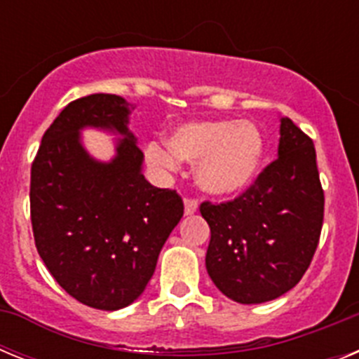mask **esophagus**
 I'll return each mask as SVG.
<instances>
[{
    "label": "esophagus",
    "instance_id": "obj_1",
    "mask_svg": "<svg viewBox=\"0 0 359 359\" xmlns=\"http://www.w3.org/2000/svg\"><path fill=\"white\" fill-rule=\"evenodd\" d=\"M196 210H198V201H196L194 198H187L185 199V214L190 215V214H194Z\"/></svg>",
    "mask_w": 359,
    "mask_h": 359
}]
</instances>
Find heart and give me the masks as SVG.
I'll list each match as a JSON object with an SVG mask.
<instances>
[{
	"label": "heart",
	"instance_id": "heart-1",
	"mask_svg": "<svg viewBox=\"0 0 359 359\" xmlns=\"http://www.w3.org/2000/svg\"><path fill=\"white\" fill-rule=\"evenodd\" d=\"M167 148L152 142L145 149L149 163L174 169L177 161L196 163V183L212 196H230L255 180L262 160V136L250 122L207 120L183 123L167 138Z\"/></svg>",
	"mask_w": 359,
	"mask_h": 359
}]
</instances>
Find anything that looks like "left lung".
Instances as JSON below:
<instances>
[{
    "label": "left lung",
    "mask_w": 359,
    "mask_h": 359,
    "mask_svg": "<svg viewBox=\"0 0 359 359\" xmlns=\"http://www.w3.org/2000/svg\"><path fill=\"white\" fill-rule=\"evenodd\" d=\"M323 203L315 144L282 118L277 160L236 199L199 207L217 290L239 304H262L297 286L318 246Z\"/></svg>",
    "instance_id": "8db88e82"
}]
</instances>
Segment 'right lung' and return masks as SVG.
Wrapping results in <instances>:
<instances>
[{
    "instance_id": "add662e5",
    "label": "right lung",
    "mask_w": 359,
    "mask_h": 359,
    "mask_svg": "<svg viewBox=\"0 0 359 359\" xmlns=\"http://www.w3.org/2000/svg\"><path fill=\"white\" fill-rule=\"evenodd\" d=\"M133 104L95 93L69 102L46 129L30 174L36 248L59 286L95 309L115 311L144 293L165 241L183 217L176 190L152 187L129 133ZM82 127L126 138L107 164L83 151Z\"/></svg>"
}]
</instances>
